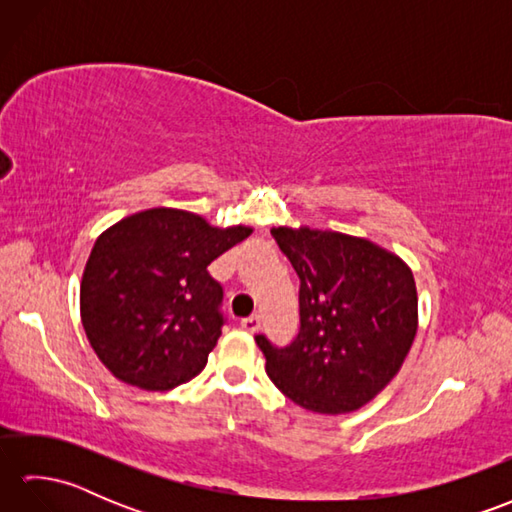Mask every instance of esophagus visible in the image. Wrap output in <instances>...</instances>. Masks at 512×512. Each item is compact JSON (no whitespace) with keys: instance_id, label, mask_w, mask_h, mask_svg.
<instances>
[{"instance_id":"esophagus-1","label":"esophagus","mask_w":512,"mask_h":512,"mask_svg":"<svg viewBox=\"0 0 512 512\" xmlns=\"http://www.w3.org/2000/svg\"><path fill=\"white\" fill-rule=\"evenodd\" d=\"M242 328L246 332H257L259 328H262V317H259V314H250V317L242 319Z\"/></svg>"}]
</instances>
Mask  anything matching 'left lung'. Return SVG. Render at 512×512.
<instances>
[{"mask_svg": "<svg viewBox=\"0 0 512 512\" xmlns=\"http://www.w3.org/2000/svg\"><path fill=\"white\" fill-rule=\"evenodd\" d=\"M270 233L301 279V330L281 350L255 336L266 374L308 411L341 416L361 409L394 380L416 339L411 268L367 237L306 224Z\"/></svg>", "mask_w": 512, "mask_h": 512, "instance_id": "obj_1", "label": "left lung"}]
</instances>
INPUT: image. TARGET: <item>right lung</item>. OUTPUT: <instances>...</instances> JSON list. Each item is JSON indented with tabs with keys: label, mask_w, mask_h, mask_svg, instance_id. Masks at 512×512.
Returning <instances> with one entry per match:
<instances>
[{
	"label": "right lung",
	"mask_w": 512,
	"mask_h": 512,
	"mask_svg": "<svg viewBox=\"0 0 512 512\" xmlns=\"http://www.w3.org/2000/svg\"><path fill=\"white\" fill-rule=\"evenodd\" d=\"M253 233L156 206L96 239L81 279V323L101 363L127 385L167 391L198 376L222 334V286L209 266Z\"/></svg>",
	"instance_id": "add662e5"
}]
</instances>
